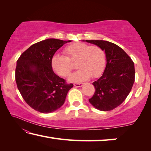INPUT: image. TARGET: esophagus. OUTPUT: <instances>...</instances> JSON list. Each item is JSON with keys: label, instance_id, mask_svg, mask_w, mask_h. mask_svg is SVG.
<instances>
[{"label": "esophagus", "instance_id": "34e87169", "mask_svg": "<svg viewBox=\"0 0 151 151\" xmlns=\"http://www.w3.org/2000/svg\"><path fill=\"white\" fill-rule=\"evenodd\" d=\"M83 85V83H75V84H74V86H75V87H81V86Z\"/></svg>", "mask_w": 151, "mask_h": 151}]
</instances>
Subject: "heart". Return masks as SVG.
I'll list each match as a JSON object with an SVG mask.
<instances>
[{"label": "heart", "instance_id": "obj_1", "mask_svg": "<svg viewBox=\"0 0 151 151\" xmlns=\"http://www.w3.org/2000/svg\"><path fill=\"white\" fill-rule=\"evenodd\" d=\"M65 57L56 54L50 60L52 69L58 75L67 77L73 68V63L76 62L79 68L69 77L71 82H81L90 78L100 76L105 67L106 57L104 51L97 46H91L83 42L73 43L64 50Z\"/></svg>", "mask_w": 151, "mask_h": 151}]
</instances>
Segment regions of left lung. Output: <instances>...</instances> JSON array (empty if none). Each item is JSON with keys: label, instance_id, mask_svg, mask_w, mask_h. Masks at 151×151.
<instances>
[{"label": "left lung", "instance_id": "obj_1", "mask_svg": "<svg viewBox=\"0 0 151 151\" xmlns=\"http://www.w3.org/2000/svg\"><path fill=\"white\" fill-rule=\"evenodd\" d=\"M86 42L104 50L106 59L103 75L93 82L95 92L89 102L99 111H111L123 103L131 91L135 76L134 63L114 43L98 40H86Z\"/></svg>", "mask_w": 151, "mask_h": 151}]
</instances>
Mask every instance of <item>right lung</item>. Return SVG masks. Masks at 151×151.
<instances>
[{
	"mask_svg": "<svg viewBox=\"0 0 151 151\" xmlns=\"http://www.w3.org/2000/svg\"><path fill=\"white\" fill-rule=\"evenodd\" d=\"M71 40L48 39L35 43L17 62L15 79L18 89L29 105L42 113H50L63 106L73 84L56 75L51 58L63 45Z\"/></svg>",
	"mask_w": 151,
	"mask_h": 151,
	"instance_id": "obj_1",
	"label": "right lung"
}]
</instances>
